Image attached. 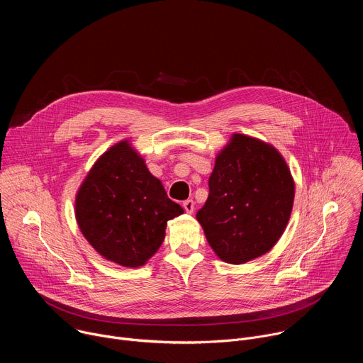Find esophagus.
I'll use <instances>...</instances> for the list:
<instances>
[{"mask_svg": "<svg viewBox=\"0 0 363 363\" xmlns=\"http://www.w3.org/2000/svg\"><path fill=\"white\" fill-rule=\"evenodd\" d=\"M194 201L192 199H186V201H184V210H185V213L186 214H192L194 213Z\"/></svg>", "mask_w": 363, "mask_h": 363, "instance_id": "1", "label": "esophagus"}]
</instances>
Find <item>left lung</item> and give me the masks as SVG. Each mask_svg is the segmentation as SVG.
Wrapping results in <instances>:
<instances>
[{
    "label": "left lung",
    "instance_id": "1",
    "mask_svg": "<svg viewBox=\"0 0 363 363\" xmlns=\"http://www.w3.org/2000/svg\"><path fill=\"white\" fill-rule=\"evenodd\" d=\"M208 185L196 220L218 258L244 264L269 252L287 227L294 201L283 155L262 139L233 133L217 153Z\"/></svg>",
    "mask_w": 363,
    "mask_h": 363
}]
</instances>
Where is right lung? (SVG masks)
<instances>
[{
    "label": "right lung",
    "instance_id": "add662e5",
    "mask_svg": "<svg viewBox=\"0 0 363 363\" xmlns=\"http://www.w3.org/2000/svg\"><path fill=\"white\" fill-rule=\"evenodd\" d=\"M74 214L83 237L103 258L138 269L160 250L168 221L184 210L123 139L87 172L76 194Z\"/></svg>",
    "mask_w": 363,
    "mask_h": 363
}]
</instances>
